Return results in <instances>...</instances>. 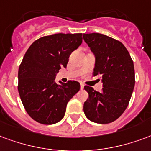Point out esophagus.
<instances>
[{
	"label": "esophagus",
	"instance_id": "esophagus-1",
	"mask_svg": "<svg viewBox=\"0 0 151 151\" xmlns=\"http://www.w3.org/2000/svg\"><path fill=\"white\" fill-rule=\"evenodd\" d=\"M83 87H84V85L83 83H80V89H83Z\"/></svg>",
	"mask_w": 151,
	"mask_h": 151
}]
</instances>
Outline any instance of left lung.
<instances>
[{"label": "left lung", "instance_id": "obj_1", "mask_svg": "<svg viewBox=\"0 0 151 151\" xmlns=\"http://www.w3.org/2000/svg\"><path fill=\"white\" fill-rule=\"evenodd\" d=\"M83 40L96 58L93 76L103 83L102 92L84 86L88 98L83 104L87 118L108 124L119 117L128 106L135 84L134 62L123 44L98 33L83 34Z\"/></svg>", "mask_w": 151, "mask_h": 151}]
</instances>
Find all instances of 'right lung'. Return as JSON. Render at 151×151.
Wrapping results in <instances>:
<instances>
[{"label": "right lung", "instance_id": "add662e5", "mask_svg": "<svg viewBox=\"0 0 151 151\" xmlns=\"http://www.w3.org/2000/svg\"><path fill=\"white\" fill-rule=\"evenodd\" d=\"M82 34H55L35 41L18 70V92L29 116L52 125L64 116L68 101L80 91L79 82L55 83L56 73L66 68L69 56L82 43Z\"/></svg>", "mask_w": 151, "mask_h": 151}]
</instances>
